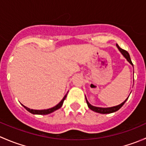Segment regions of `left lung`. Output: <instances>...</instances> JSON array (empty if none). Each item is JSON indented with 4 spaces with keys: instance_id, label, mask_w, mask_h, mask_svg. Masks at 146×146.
I'll list each match as a JSON object with an SVG mask.
<instances>
[{
    "instance_id": "1",
    "label": "left lung",
    "mask_w": 146,
    "mask_h": 146,
    "mask_svg": "<svg viewBox=\"0 0 146 146\" xmlns=\"http://www.w3.org/2000/svg\"><path fill=\"white\" fill-rule=\"evenodd\" d=\"M117 46L118 47L119 50L121 51V53L122 54H123V56L125 57V58L127 59V61H129V63H130L133 66V64H132V61L131 60V58H130V56H129V54L128 53V51H126V50L124 49H122L121 48H120V47L119 46L118 44H117ZM127 99L126 100L123 102H122L121 104H119V105H117L116 106V107H109V108H102V107H94V106L91 105L90 104L89 102H88V101L86 99V97H85V99H86V102H87V104H88V107H89L90 109L91 110H92V111H95V112H98V113H100V114H110V113H113V112H115V111H118L119 109L121 108V107H122V106L124 104V103L126 102V101L127 100Z\"/></svg>"
}]
</instances>
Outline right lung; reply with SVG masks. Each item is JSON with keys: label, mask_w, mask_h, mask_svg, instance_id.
Returning a JSON list of instances; mask_svg holds the SVG:
<instances>
[{"label": "right lung", "mask_w": 146, "mask_h": 146, "mask_svg": "<svg viewBox=\"0 0 146 146\" xmlns=\"http://www.w3.org/2000/svg\"><path fill=\"white\" fill-rule=\"evenodd\" d=\"M66 96H67V94L65 95L64 98H63L62 100L60 102L58 103L57 105H56L55 107H52V108H51V109H48V110H31V109H29V108H27V107H26L25 106H24V105H23V106L25 107V108L26 109V110H27L28 111H29V112L32 113V114H44V115H46V114H50V113L53 112V111H56V110H58L59 108H61V106H62V104H63V103H64V101L65 100V99H66Z\"/></svg>", "instance_id": "obj_1"}]
</instances>
